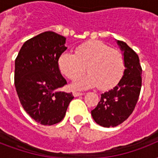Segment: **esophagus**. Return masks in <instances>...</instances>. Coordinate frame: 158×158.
Wrapping results in <instances>:
<instances>
[{
    "instance_id": "obj_1",
    "label": "esophagus",
    "mask_w": 158,
    "mask_h": 158,
    "mask_svg": "<svg viewBox=\"0 0 158 158\" xmlns=\"http://www.w3.org/2000/svg\"><path fill=\"white\" fill-rule=\"evenodd\" d=\"M73 95H74V97H79L84 95V94H83V93H78V92H74Z\"/></svg>"
}]
</instances>
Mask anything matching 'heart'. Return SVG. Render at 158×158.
<instances>
[{
    "mask_svg": "<svg viewBox=\"0 0 158 158\" xmlns=\"http://www.w3.org/2000/svg\"><path fill=\"white\" fill-rule=\"evenodd\" d=\"M60 70L74 80L89 71L86 76L73 84L74 89H84L98 86L105 90L113 87L121 78L125 69L122 54L98 41H89L75 49V55L63 52L59 57Z\"/></svg>",
    "mask_w": 158,
    "mask_h": 158,
    "instance_id": "b5f03b06",
    "label": "heart"
}]
</instances>
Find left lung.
Listing matches in <instances>:
<instances>
[{"instance_id":"1","label":"left lung","mask_w":158,"mask_h":158,"mask_svg":"<svg viewBox=\"0 0 158 158\" xmlns=\"http://www.w3.org/2000/svg\"><path fill=\"white\" fill-rule=\"evenodd\" d=\"M125 61L123 75L117 84L101 94V100L91 111L94 121L102 127H115L127 119L135 109L142 85L139 58L122 41L116 40Z\"/></svg>"}]
</instances>
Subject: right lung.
Instances as JSON below:
<instances>
[{
    "instance_id": "add662e5",
    "label": "right lung",
    "mask_w": 158,
    "mask_h": 158,
    "mask_svg": "<svg viewBox=\"0 0 158 158\" xmlns=\"http://www.w3.org/2000/svg\"><path fill=\"white\" fill-rule=\"evenodd\" d=\"M66 38L48 31L23 43L15 62V85L20 103L31 118L43 125L59 123L74 96L60 90L67 84L58 60Z\"/></svg>"
}]
</instances>
